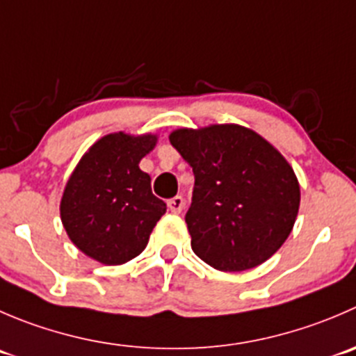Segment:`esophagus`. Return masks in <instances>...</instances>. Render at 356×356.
<instances>
[{
  "label": "esophagus",
  "instance_id": "34e87169",
  "mask_svg": "<svg viewBox=\"0 0 356 356\" xmlns=\"http://www.w3.org/2000/svg\"><path fill=\"white\" fill-rule=\"evenodd\" d=\"M168 205V210L174 213H179L182 210V207H184V200H182V196H174V198H170L167 202Z\"/></svg>",
  "mask_w": 356,
  "mask_h": 356
}]
</instances>
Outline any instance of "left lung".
I'll return each mask as SVG.
<instances>
[{
	"mask_svg": "<svg viewBox=\"0 0 356 356\" xmlns=\"http://www.w3.org/2000/svg\"><path fill=\"white\" fill-rule=\"evenodd\" d=\"M168 139L195 174L186 213L193 252L219 271L268 261L291 234L301 203L284 154L236 123L177 129Z\"/></svg>",
	"mask_w": 356,
	"mask_h": 356,
	"instance_id": "obj_1",
	"label": "left lung"
}]
</instances>
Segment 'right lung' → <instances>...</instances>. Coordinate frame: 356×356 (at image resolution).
Returning <instances> with one entry per match:
<instances>
[{
    "label": "right lung",
    "instance_id": "add662e5",
    "mask_svg": "<svg viewBox=\"0 0 356 356\" xmlns=\"http://www.w3.org/2000/svg\"><path fill=\"white\" fill-rule=\"evenodd\" d=\"M156 143V134H108L88 147L65 182L62 226L83 254L101 264L137 257L167 212L151 191V177L139 168Z\"/></svg>",
    "mask_w": 356,
    "mask_h": 356
}]
</instances>
